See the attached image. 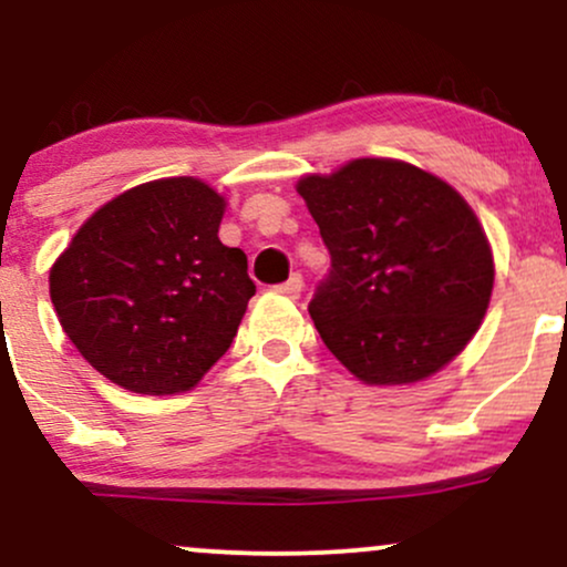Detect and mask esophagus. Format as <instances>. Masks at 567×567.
I'll return each instance as SVG.
<instances>
[{
    "mask_svg": "<svg viewBox=\"0 0 567 567\" xmlns=\"http://www.w3.org/2000/svg\"><path fill=\"white\" fill-rule=\"evenodd\" d=\"M277 290L285 292V296H288V298H298V296H301V290H303V277L301 275H292L288 282L277 285Z\"/></svg>",
    "mask_w": 567,
    "mask_h": 567,
    "instance_id": "34e87169",
    "label": "esophagus"
}]
</instances>
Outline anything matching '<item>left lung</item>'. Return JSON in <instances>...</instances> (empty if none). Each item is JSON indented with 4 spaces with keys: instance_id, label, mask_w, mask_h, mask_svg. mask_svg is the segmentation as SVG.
Masks as SVG:
<instances>
[{
    "instance_id": "8db88e82",
    "label": "left lung",
    "mask_w": 567,
    "mask_h": 567,
    "mask_svg": "<svg viewBox=\"0 0 567 567\" xmlns=\"http://www.w3.org/2000/svg\"><path fill=\"white\" fill-rule=\"evenodd\" d=\"M298 194L330 252L309 303L324 347L375 386L429 379L464 351L493 290V252L466 199L400 159L306 175Z\"/></svg>"
}]
</instances>
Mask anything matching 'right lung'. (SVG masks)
<instances>
[{
    "instance_id": "right-lung-1",
    "label": "right lung",
    "mask_w": 567,
    "mask_h": 567,
    "mask_svg": "<svg viewBox=\"0 0 567 567\" xmlns=\"http://www.w3.org/2000/svg\"><path fill=\"white\" fill-rule=\"evenodd\" d=\"M226 202L199 178H162L95 210L50 269L61 328L97 373L135 394L197 386L256 285L218 239Z\"/></svg>"
}]
</instances>
